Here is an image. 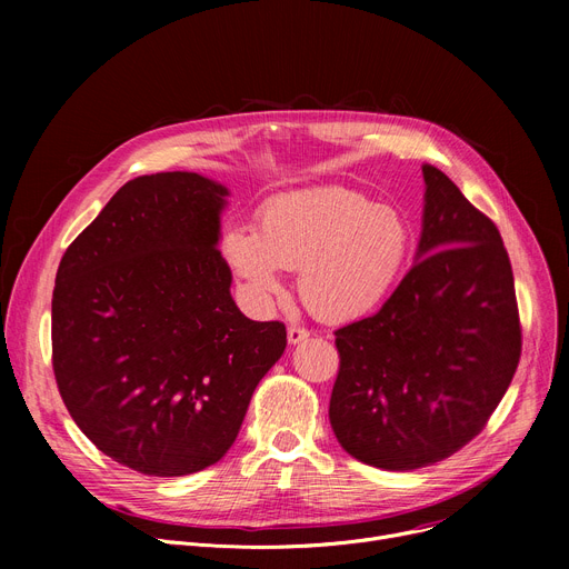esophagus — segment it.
Segmentation results:
<instances>
[{
	"mask_svg": "<svg viewBox=\"0 0 569 569\" xmlns=\"http://www.w3.org/2000/svg\"><path fill=\"white\" fill-rule=\"evenodd\" d=\"M309 337H311V332L307 330V327H300V325H290L288 327V343H292V346L305 343Z\"/></svg>",
	"mask_w": 569,
	"mask_h": 569,
	"instance_id": "esophagus-1",
	"label": "esophagus"
}]
</instances>
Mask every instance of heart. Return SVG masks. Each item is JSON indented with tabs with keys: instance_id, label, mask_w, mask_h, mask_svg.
Returning a JSON list of instances; mask_svg holds the SVG:
<instances>
[{
	"instance_id": "1",
	"label": "heart",
	"mask_w": 569,
	"mask_h": 569,
	"mask_svg": "<svg viewBox=\"0 0 569 569\" xmlns=\"http://www.w3.org/2000/svg\"><path fill=\"white\" fill-rule=\"evenodd\" d=\"M412 249L403 212L343 187L279 196L260 207L258 230L232 223L221 234V256L253 305L281 295V269H300L305 305L337 322L376 311Z\"/></svg>"
}]
</instances>
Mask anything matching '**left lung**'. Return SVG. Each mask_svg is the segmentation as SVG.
<instances>
[{"label": "left lung", "instance_id": "obj_1", "mask_svg": "<svg viewBox=\"0 0 569 569\" xmlns=\"http://www.w3.org/2000/svg\"><path fill=\"white\" fill-rule=\"evenodd\" d=\"M417 262L378 313L335 332L330 425L343 450L415 470L480 433L521 357L515 277L496 223L425 163Z\"/></svg>", "mask_w": 569, "mask_h": 569}]
</instances>
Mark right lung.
<instances>
[{
  "instance_id": "1",
  "label": "right lung",
  "mask_w": 569,
  "mask_h": 569,
  "mask_svg": "<svg viewBox=\"0 0 569 569\" xmlns=\"http://www.w3.org/2000/svg\"><path fill=\"white\" fill-rule=\"evenodd\" d=\"M228 189L198 172L131 179L62 256L52 292V371L103 455L179 477L234 442L286 325L230 297L219 244Z\"/></svg>"
}]
</instances>
